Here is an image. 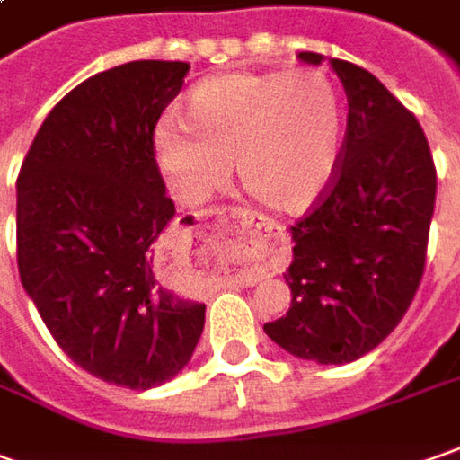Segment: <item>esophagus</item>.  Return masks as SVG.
I'll return each mask as SVG.
<instances>
[{
	"label": "esophagus",
	"instance_id": "34e87169",
	"mask_svg": "<svg viewBox=\"0 0 460 460\" xmlns=\"http://www.w3.org/2000/svg\"><path fill=\"white\" fill-rule=\"evenodd\" d=\"M209 217H233L237 223L243 225V227H248L252 233H263L266 237H279L280 235V227L276 223H270L266 217H261V215H252V212H245V209H209L205 212ZM197 220H202V215H194ZM263 279V273H258V270H251V273H243V276H235V283H243V286H252V283H258V280Z\"/></svg>",
	"mask_w": 460,
	"mask_h": 460
}]
</instances>
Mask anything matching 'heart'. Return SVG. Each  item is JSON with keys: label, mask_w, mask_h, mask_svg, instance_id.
<instances>
[{"label": "heart", "mask_w": 460, "mask_h": 460, "mask_svg": "<svg viewBox=\"0 0 460 460\" xmlns=\"http://www.w3.org/2000/svg\"><path fill=\"white\" fill-rule=\"evenodd\" d=\"M151 149L181 202L223 190L235 164L240 187L258 202L301 212L322 197L341 162V93L316 67L212 75L187 93L184 123H156Z\"/></svg>", "instance_id": "1"}]
</instances>
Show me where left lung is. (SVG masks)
Listing matches in <instances>:
<instances>
[{"label":"left lung","mask_w":460,"mask_h":460,"mask_svg":"<svg viewBox=\"0 0 460 460\" xmlns=\"http://www.w3.org/2000/svg\"><path fill=\"white\" fill-rule=\"evenodd\" d=\"M326 63L349 103L341 162L319 208L291 227V306L263 332L298 359L347 365L387 339L420 286L436 166L420 123L380 80L347 60Z\"/></svg>","instance_id":"obj_1"}]
</instances>
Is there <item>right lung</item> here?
Wrapping results in <instances>:
<instances>
[{
  "label": "right lung",
  "instance_id": "1",
  "mask_svg": "<svg viewBox=\"0 0 460 460\" xmlns=\"http://www.w3.org/2000/svg\"><path fill=\"white\" fill-rule=\"evenodd\" d=\"M190 65L134 60L83 80L40 126L17 180V266L73 362L119 387L174 380L205 304L166 286L177 209L151 149Z\"/></svg>",
  "mask_w": 460,
  "mask_h": 460
}]
</instances>
